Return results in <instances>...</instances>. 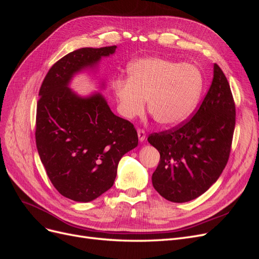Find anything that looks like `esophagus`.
<instances>
[{
    "label": "esophagus",
    "mask_w": 259,
    "mask_h": 259,
    "mask_svg": "<svg viewBox=\"0 0 259 259\" xmlns=\"http://www.w3.org/2000/svg\"><path fill=\"white\" fill-rule=\"evenodd\" d=\"M137 133H138V138L140 142H144V140L146 139V132L144 128H138L137 130Z\"/></svg>",
    "instance_id": "1"
}]
</instances>
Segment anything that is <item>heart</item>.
Segmentation results:
<instances>
[{
	"instance_id": "heart-1",
	"label": "heart",
	"mask_w": 259,
	"mask_h": 259,
	"mask_svg": "<svg viewBox=\"0 0 259 259\" xmlns=\"http://www.w3.org/2000/svg\"><path fill=\"white\" fill-rule=\"evenodd\" d=\"M128 79L112 86L121 114H142L148 99L149 113L163 126L182 123L193 111L201 95L203 76L198 67L162 57L142 58L128 67Z\"/></svg>"
}]
</instances>
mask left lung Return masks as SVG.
Masks as SVG:
<instances>
[{"label": "left lung", "instance_id": "obj_1", "mask_svg": "<svg viewBox=\"0 0 259 259\" xmlns=\"http://www.w3.org/2000/svg\"><path fill=\"white\" fill-rule=\"evenodd\" d=\"M234 126L236 104L230 85L215 64L213 82L194 115L148 137L160 152L152 174L154 189L175 203L191 201L208 190L229 160Z\"/></svg>", "mask_w": 259, "mask_h": 259}]
</instances>
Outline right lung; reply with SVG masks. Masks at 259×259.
<instances>
[{"label": "right lung", "instance_id": "add662e5", "mask_svg": "<svg viewBox=\"0 0 259 259\" xmlns=\"http://www.w3.org/2000/svg\"><path fill=\"white\" fill-rule=\"evenodd\" d=\"M115 49L84 48L69 53L52 66L38 92V155L56 190L76 202L93 201L110 189L119 161L138 145L134 125L113 114L100 94L81 98L68 88L76 72Z\"/></svg>", "mask_w": 259, "mask_h": 259}]
</instances>
